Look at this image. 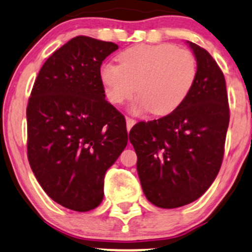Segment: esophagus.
Wrapping results in <instances>:
<instances>
[{"label": "esophagus", "instance_id": "34e87169", "mask_svg": "<svg viewBox=\"0 0 252 252\" xmlns=\"http://www.w3.org/2000/svg\"><path fill=\"white\" fill-rule=\"evenodd\" d=\"M135 123H136V121L134 120V118L126 117V129H128V131H130V129L134 126Z\"/></svg>", "mask_w": 252, "mask_h": 252}]
</instances>
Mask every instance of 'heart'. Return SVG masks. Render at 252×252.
I'll return each mask as SVG.
<instances>
[{"mask_svg": "<svg viewBox=\"0 0 252 252\" xmlns=\"http://www.w3.org/2000/svg\"><path fill=\"white\" fill-rule=\"evenodd\" d=\"M118 63H105L99 72L106 99L120 105L134 97L135 111L156 116L172 114L189 96L196 77L194 54L172 43L137 45L123 51Z\"/></svg>", "mask_w": 252, "mask_h": 252, "instance_id": "b5f03b06", "label": "heart"}]
</instances>
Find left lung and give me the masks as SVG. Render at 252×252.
Returning a JSON list of instances; mask_svg holds the SVG:
<instances>
[{
    "label": "left lung",
    "instance_id": "left-lung-1",
    "mask_svg": "<svg viewBox=\"0 0 252 252\" xmlns=\"http://www.w3.org/2000/svg\"><path fill=\"white\" fill-rule=\"evenodd\" d=\"M198 60V77L184 104L158 120L135 124L129 141L147 199L161 209L190 204L215 181L230 122L224 74L200 46L187 41Z\"/></svg>",
    "mask_w": 252,
    "mask_h": 252
}]
</instances>
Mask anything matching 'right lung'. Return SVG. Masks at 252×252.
Here are the masks:
<instances>
[{
  "label": "right lung",
  "instance_id": "1",
  "mask_svg": "<svg viewBox=\"0 0 252 252\" xmlns=\"http://www.w3.org/2000/svg\"><path fill=\"white\" fill-rule=\"evenodd\" d=\"M114 42L79 35L46 60L27 106L31 168L52 200L78 212L103 200L104 176L128 143L126 118L99 72Z\"/></svg>",
  "mask_w": 252,
  "mask_h": 252
}]
</instances>
